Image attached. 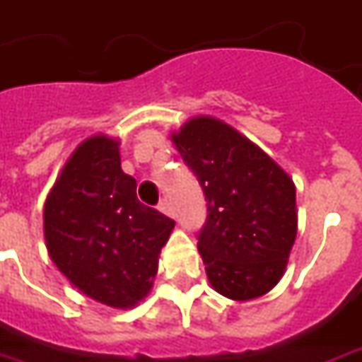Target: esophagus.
<instances>
[{"instance_id":"1","label":"esophagus","mask_w":362,"mask_h":362,"mask_svg":"<svg viewBox=\"0 0 362 362\" xmlns=\"http://www.w3.org/2000/svg\"><path fill=\"white\" fill-rule=\"evenodd\" d=\"M158 210H160L162 214H166V216H172L170 202H168V200H162L160 204H158Z\"/></svg>"}]
</instances>
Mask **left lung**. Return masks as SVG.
<instances>
[{
    "label": "left lung",
    "mask_w": 362,
    "mask_h": 362,
    "mask_svg": "<svg viewBox=\"0 0 362 362\" xmlns=\"http://www.w3.org/2000/svg\"><path fill=\"white\" fill-rule=\"evenodd\" d=\"M172 140L206 196L198 250L212 287L235 301L267 293L284 275L297 233L293 180L212 117L188 120Z\"/></svg>",
    "instance_id": "1"
}]
</instances>
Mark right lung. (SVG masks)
<instances>
[{
    "label": "right lung",
    "mask_w": 362,
    "mask_h": 362,
    "mask_svg": "<svg viewBox=\"0 0 362 362\" xmlns=\"http://www.w3.org/2000/svg\"><path fill=\"white\" fill-rule=\"evenodd\" d=\"M174 220L136 198L120 168L119 140L90 136L69 158L47 196L49 255L78 291L129 309L146 297Z\"/></svg>",
    "instance_id": "add662e5"
}]
</instances>
